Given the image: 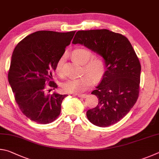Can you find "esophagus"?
<instances>
[{
  "label": "esophagus",
  "mask_w": 159,
  "mask_h": 159,
  "mask_svg": "<svg viewBox=\"0 0 159 159\" xmlns=\"http://www.w3.org/2000/svg\"><path fill=\"white\" fill-rule=\"evenodd\" d=\"M75 96H77L78 97H80V98H85L87 97V95H86V94H75Z\"/></svg>",
  "instance_id": "1"
}]
</instances>
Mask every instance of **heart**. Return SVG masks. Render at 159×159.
<instances>
[{
    "label": "heart",
    "instance_id": "heart-1",
    "mask_svg": "<svg viewBox=\"0 0 159 159\" xmlns=\"http://www.w3.org/2000/svg\"><path fill=\"white\" fill-rule=\"evenodd\" d=\"M72 57L80 63L84 64V70L88 74L79 78L70 79L62 85L63 89L66 92L71 93H79L87 89L92 84V78L98 80L103 75L105 71V63L104 60L100 57H92V53L87 49L77 48L72 52ZM64 62V57H61L57 63V71L62 73V66ZM89 74L90 75H88Z\"/></svg>",
    "mask_w": 159,
    "mask_h": 159
}]
</instances>
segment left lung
<instances>
[{
    "label": "left lung",
    "mask_w": 159,
    "mask_h": 159,
    "mask_svg": "<svg viewBox=\"0 0 159 159\" xmlns=\"http://www.w3.org/2000/svg\"><path fill=\"white\" fill-rule=\"evenodd\" d=\"M103 58L105 70L96 89L98 105L87 112L91 123L107 127L124 118L137 101L141 66L126 37L107 29L79 30L72 40Z\"/></svg>",
    "instance_id": "obj_1"
}]
</instances>
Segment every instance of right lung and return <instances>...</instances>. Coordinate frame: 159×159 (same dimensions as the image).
<instances>
[{"label":"right lung","mask_w":159,"mask_h":159,"mask_svg":"<svg viewBox=\"0 0 159 159\" xmlns=\"http://www.w3.org/2000/svg\"><path fill=\"white\" fill-rule=\"evenodd\" d=\"M75 33L39 30L27 35L14 49L8 82L22 113L36 123L49 124L60 115L61 102L68 95L47 94L46 84L57 88L50 81L52 72Z\"/></svg>","instance_id":"right-lung-1"}]
</instances>
